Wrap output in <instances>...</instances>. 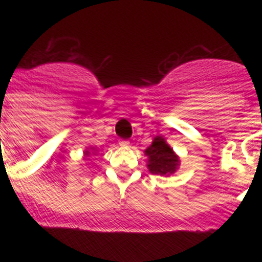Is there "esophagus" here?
Returning a JSON list of instances; mask_svg holds the SVG:
<instances>
[{"instance_id":"34e87169","label":"esophagus","mask_w":262,"mask_h":262,"mask_svg":"<svg viewBox=\"0 0 262 262\" xmlns=\"http://www.w3.org/2000/svg\"><path fill=\"white\" fill-rule=\"evenodd\" d=\"M119 144H120V147H128L129 142H128V140H120Z\"/></svg>"}]
</instances>
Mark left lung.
Listing matches in <instances>:
<instances>
[{"mask_svg":"<svg viewBox=\"0 0 262 262\" xmlns=\"http://www.w3.org/2000/svg\"><path fill=\"white\" fill-rule=\"evenodd\" d=\"M148 157L147 168L152 174L169 177L180 168V157L163 136H155L152 144L144 151Z\"/></svg>","mask_w":262,"mask_h":262,"instance_id":"1","label":"left lung"}]
</instances>
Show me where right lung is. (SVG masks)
Returning <instances> with one entry per match:
<instances>
[{"mask_svg": "<svg viewBox=\"0 0 262 262\" xmlns=\"http://www.w3.org/2000/svg\"><path fill=\"white\" fill-rule=\"evenodd\" d=\"M90 154H93V155L96 154V148L90 147V148H88V149H85V151H84V156L85 157H89Z\"/></svg>", "mask_w": 262, "mask_h": 262, "instance_id": "obj_1", "label": "right lung"}]
</instances>
